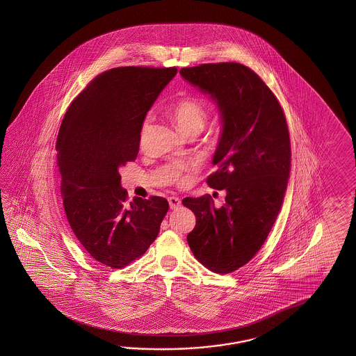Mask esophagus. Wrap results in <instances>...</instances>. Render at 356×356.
<instances>
[{
    "instance_id": "esophagus-1",
    "label": "esophagus",
    "mask_w": 356,
    "mask_h": 356,
    "mask_svg": "<svg viewBox=\"0 0 356 356\" xmlns=\"http://www.w3.org/2000/svg\"><path fill=\"white\" fill-rule=\"evenodd\" d=\"M168 201H169V207H170L172 210H175V209L181 207V202L179 197H169V198H168Z\"/></svg>"
}]
</instances>
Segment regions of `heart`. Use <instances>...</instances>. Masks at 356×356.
<instances>
[{
    "label": "heart",
    "mask_w": 356,
    "mask_h": 356,
    "mask_svg": "<svg viewBox=\"0 0 356 356\" xmlns=\"http://www.w3.org/2000/svg\"><path fill=\"white\" fill-rule=\"evenodd\" d=\"M170 115L175 120L177 127L184 135H187L192 131H196V129L202 131L206 122H207V112L204 106L200 102H197L196 99H181L179 102L175 103V106H172ZM149 122H150V118L145 120L144 124H143V134L147 127ZM172 177L175 178V181H183L181 175L178 173H173Z\"/></svg>",
    "instance_id": "obj_1"
}]
</instances>
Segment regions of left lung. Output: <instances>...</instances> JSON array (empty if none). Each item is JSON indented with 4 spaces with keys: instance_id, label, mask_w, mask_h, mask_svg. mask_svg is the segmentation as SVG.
Listing matches in <instances>:
<instances>
[{
    "instance_id": "obj_1",
    "label": "left lung",
    "mask_w": 356,
    "mask_h": 356,
    "mask_svg": "<svg viewBox=\"0 0 356 356\" xmlns=\"http://www.w3.org/2000/svg\"><path fill=\"white\" fill-rule=\"evenodd\" d=\"M179 74L219 109L218 170L207 183L227 193L221 207L210 196L181 201L196 215L187 242L210 271L233 273L254 257L280 212L291 168L288 123L273 91L244 65L204 63Z\"/></svg>"
}]
</instances>
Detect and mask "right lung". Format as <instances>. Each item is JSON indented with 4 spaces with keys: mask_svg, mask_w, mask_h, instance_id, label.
<instances>
[{
    "mask_svg": "<svg viewBox=\"0 0 356 356\" xmlns=\"http://www.w3.org/2000/svg\"><path fill=\"white\" fill-rule=\"evenodd\" d=\"M177 68L118 67L97 76L65 114L56 150L70 227L95 261L122 268L159 234L167 200L127 204L120 168L136 159L146 113Z\"/></svg>",
    "mask_w": 356,
    "mask_h": 356,
    "instance_id": "right-lung-1",
    "label": "right lung"
}]
</instances>
